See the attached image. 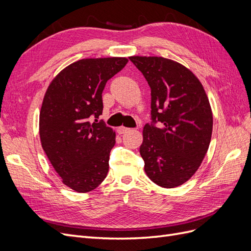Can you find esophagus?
<instances>
[{
	"label": "esophagus",
	"mask_w": 251,
	"mask_h": 251,
	"mask_svg": "<svg viewBox=\"0 0 251 251\" xmlns=\"http://www.w3.org/2000/svg\"><path fill=\"white\" fill-rule=\"evenodd\" d=\"M127 131H128V128L126 127V126H119V127H117L118 134H125V133L127 132Z\"/></svg>",
	"instance_id": "esophagus-1"
}]
</instances>
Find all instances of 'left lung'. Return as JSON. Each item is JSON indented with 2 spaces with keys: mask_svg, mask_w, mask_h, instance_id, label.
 <instances>
[{
  "mask_svg": "<svg viewBox=\"0 0 251 251\" xmlns=\"http://www.w3.org/2000/svg\"><path fill=\"white\" fill-rule=\"evenodd\" d=\"M151 88V123L143 127L140 155L157 185L183 184L207 153L212 113L200 80L186 67L158 56H131ZM158 124V126L155 125Z\"/></svg>",
  "mask_w": 251,
  "mask_h": 251,
  "instance_id": "obj_1",
  "label": "left lung"
}]
</instances>
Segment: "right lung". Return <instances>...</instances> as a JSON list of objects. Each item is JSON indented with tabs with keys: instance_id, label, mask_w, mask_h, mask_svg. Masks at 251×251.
I'll use <instances>...</instances> for the list:
<instances>
[{
	"instance_id": "add662e5",
	"label": "right lung",
	"mask_w": 251,
	"mask_h": 251,
	"mask_svg": "<svg viewBox=\"0 0 251 251\" xmlns=\"http://www.w3.org/2000/svg\"><path fill=\"white\" fill-rule=\"evenodd\" d=\"M126 57L86 58L60 71L49 85L40 113L43 150L63 183L93 191L107 177L115 132L102 114L105 83L123 70Z\"/></svg>"
}]
</instances>
